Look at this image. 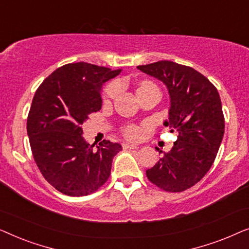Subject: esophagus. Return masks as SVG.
<instances>
[{
	"label": "esophagus",
	"mask_w": 249,
	"mask_h": 249,
	"mask_svg": "<svg viewBox=\"0 0 249 249\" xmlns=\"http://www.w3.org/2000/svg\"><path fill=\"white\" fill-rule=\"evenodd\" d=\"M122 146H124V149H136V148H138L137 145L130 144V142H124V144H122Z\"/></svg>",
	"instance_id": "1"
}]
</instances>
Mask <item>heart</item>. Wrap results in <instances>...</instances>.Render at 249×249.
<instances>
[{
  "label": "heart",
  "mask_w": 249,
  "mask_h": 249,
  "mask_svg": "<svg viewBox=\"0 0 249 249\" xmlns=\"http://www.w3.org/2000/svg\"><path fill=\"white\" fill-rule=\"evenodd\" d=\"M147 85H149V83H142L141 85H139L138 88L145 87V86H147ZM118 91H119V84L111 83L107 88H105V91H104L105 100H111V98L115 97V95L118 94ZM142 134V129L137 127V125H128V127L124 129V135L127 136L129 139L141 138Z\"/></svg>",
  "instance_id": "obj_1"
}]
</instances>
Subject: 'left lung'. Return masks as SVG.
Wrapping results in <instances>:
<instances>
[{
  "mask_svg": "<svg viewBox=\"0 0 249 249\" xmlns=\"http://www.w3.org/2000/svg\"><path fill=\"white\" fill-rule=\"evenodd\" d=\"M137 69L168 88L169 119L163 125L178 132L171 151L163 153L159 162L146 170V176L165 192H183L206 175L216 158L224 135L220 95L202 73L172 61H159Z\"/></svg>",
  "mask_w": 249,
  "mask_h": 249,
  "instance_id": "obj_1",
  "label": "left lung"
}]
</instances>
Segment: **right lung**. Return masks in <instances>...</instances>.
I'll use <instances>...</instances> for the list:
<instances>
[{"label":"right lung","instance_id":"right-lung-1","mask_svg":"<svg viewBox=\"0 0 249 249\" xmlns=\"http://www.w3.org/2000/svg\"><path fill=\"white\" fill-rule=\"evenodd\" d=\"M121 69L69 63L53 71L36 90L27 134L37 166L47 182L68 196H86L107 182L118 142L89 145L81 124L102 107L103 85Z\"/></svg>","mask_w":249,"mask_h":249}]
</instances>
